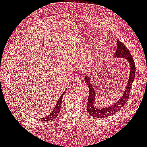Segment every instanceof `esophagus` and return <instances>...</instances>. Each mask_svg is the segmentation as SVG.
I'll return each mask as SVG.
<instances>
[{
	"label": "esophagus",
	"instance_id": "obj_1",
	"mask_svg": "<svg viewBox=\"0 0 147 147\" xmlns=\"http://www.w3.org/2000/svg\"><path fill=\"white\" fill-rule=\"evenodd\" d=\"M81 83H82V80H81L80 78H74V80L73 82V84L74 86L79 85Z\"/></svg>",
	"mask_w": 147,
	"mask_h": 147
}]
</instances>
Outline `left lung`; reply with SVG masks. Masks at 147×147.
Returning <instances> with one entry per match:
<instances>
[{"label":"left lung","instance_id":"8db88e82","mask_svg":"<svg viewBox=\"0 0 147 147\" xmlns=\"http://www.w3.org/2000/svg\"><path fill=\"white\" fill-rule=\"evenodd\" d=\"M117 48L116 52H115L114 57L117 58L126 59L130 67L129 79L127 82L126 89L124 90L123 95L121 96V98L114 104L108 106V107L101 108L98 107L97 105H95L96 93L94 87H93L94 85L92 84L95 82V80L92 79V78L89 77L88 75H86L85 78V82L87 85H88V88L90 90L88 103H87L86 105V111L91 116L96 118H104L114 115L116 114L122 107H124L129 98L130 90L131 88L134 79H135L136 67L132 56L128 49L123 43L121 42L119 40H117Z\"/></svg>","mask_w":147,"mask_h":147}]
</instances>
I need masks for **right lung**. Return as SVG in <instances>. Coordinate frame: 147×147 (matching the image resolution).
<instances>
[{"label": "right lung", "instance_id": "obj_1", "mask_svg": "<svg viewBox=\"0 0 147 147\" xmlns=\"http://www.w3.org/2000/svg\"><path fill=\"white\" fill-rule=\"evenodd\" d=\"M66 90H65V91L62 93V94L61 95L60 97H59L58 101L57 102V104L55 105L54 110H53V111L51 112V113L49 115H48L47 116H45L43 118H40V119H38L39 120H41L43 121H51V120H53L54 118H55L57 116L59 113L60 112V111H61V103H62V97H63V95L65 94V93L66 92Z\"/></svg>", "mask_w": 147, "mask_h": 147}]
</instances>
